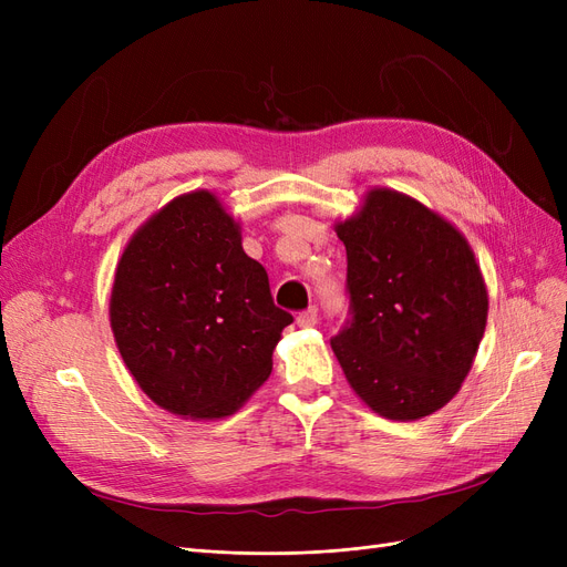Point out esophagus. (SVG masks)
I'll return each instance as SVG.
<instances>
[{
  "instance_id": "34e87169",
  "label": "esophagus",
  "mask_w": 567,
  "mask_h": 567,
  "mask_svg": "<svg viewBox=\"0 0 567 567\" xmlns=\"http://www.w3.org/2000/svg\"><path fill=\"white\" fill-rule=\"evenodd\" d=\"M319 321V310L317 307L312 305V307H307V310H302L300 315H298V326H302V329H312V326Z\"/></svg>"
}]
</instances>
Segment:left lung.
<instances>
[{
    "label": "left lung",
    "mask_w": 567,
    "mask_h": 567,
    "mask_svg": "<svg viewBox=\"0 0 567 567\" xmlns=\"http://www.w3.org/2000/svg\"><path fill=\"white\" fill-rule=\"evenodd\" d=\"M348 252V319L331 348L375 414L416 421L466 379L487 323L471 246L414 198L373 188L336 227Z\"/></svg>",
    "instance_id": "obj_1"
}]
</instances>
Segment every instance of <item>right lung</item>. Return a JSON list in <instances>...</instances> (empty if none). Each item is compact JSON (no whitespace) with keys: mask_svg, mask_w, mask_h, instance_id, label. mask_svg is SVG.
Returning a JSON list of instances; mask_svg holds the SVG:
<instances>
[{"mask_svg":"<svg viewBox=\"0 0 567 567\" xmlns=\"http://www.w3.org/2000/svg\"><path fill=\"white\" fill-rule=\"evenodd\" d=\"M290 321L210 192L167 203L117 262V350L140 388L173 414L229 416L269 379L271 352Z\"/></svg>","mask_w":567,"mask_h":567,"instance_id":"add662e5","label":"right lung"}]
</instances>
